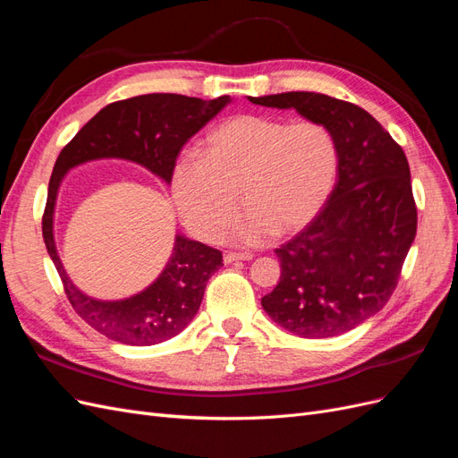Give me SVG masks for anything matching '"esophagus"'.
<instances>
[{
	"label": "esophagus",
	"mask_w": 458,
	"mask_h": 458,
	"mask_svg": "<svg viewBox=\"0 0 458 458\" xmlns=\"http://www.w3.org/2000/svg\"><path fill=\"white\" fill-rule=\"evenodd\" d=\"M254 256L250 252H227L224 256L225 263H234V261H250Z\"/></svg>",
	"instance_id": "esophagus-1"
}]
</instances>
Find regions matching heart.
<instances>
[{"label": "heart", "instance_id": "1", "mask_svg": "<svg viewBox=\"0 0 458 458\" xmlns=\"http://www.w3.org/2000/svg\"><path fill=\"white\" fill-rule=\"evenodd\" d=\"M340 174L336 137L321 122L239 114L206 133L202 157L179 158L172 192L185 225L217 241L239 210L233 237L244 244L294 234L321 214Z\"/></svg>", "mask_w": 458, "mask_h": 458}]
</instances>
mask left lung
Listing matches in <instances>:
<instances>
[{"instance_id":"obj_1","label":"left lung","mask_w":458,"mask_h":458,"mask_svg":"<svg viewBox=\"0 0 458 458\" xmlns=\"http://www.w3.org/2000/svg\"><path fill=\"white\" fill-rule=\"evenodd\" d=\"M296 108L336 137L340 174L311 224L275 254L281 279L261 306L301 338L344 335L377 315L397 286L417 234V204L403 148L367 110L313 91L248 97Z\"/></svg>"}]
</instances>
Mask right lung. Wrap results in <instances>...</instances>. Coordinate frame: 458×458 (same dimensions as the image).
Returning a JSON list of instances; mask_svg holds the SVG:
<instances>
[{"instance_id":"1","label":"right lung","mask_w":458,"mask_h":458,"mask_svg":"<svg viewBox=\"0 0 458 458\" xmlns=\"http://www.w3.org/2000/svg\"><path fill=\"white\" fill-rule=\"evenodd\" d=\"M227 103L229 95L202 101L175 93H148L110 103L74 135L55 162L41 217L44 242L74 311L106 338L128 345H155L177 336L197 315L208 279L224 266V256L212 246L177 234L164 271L143 293L114 301L86 296L68 279L55 248L53 214L63 177L89 160L122 158L170 183L183 145Z\"/></svg>"}]
</instances>
